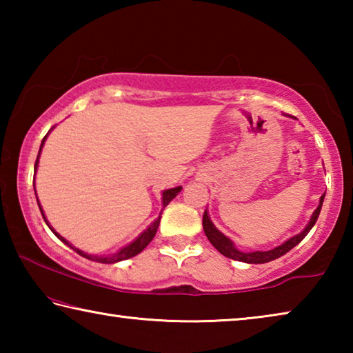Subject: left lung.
<instances>
[{
  "label": "left lung",
  "instance_id": "left-lung-1",
  "mask_svg": "<svg viewBox=\"0 0 353 353\" xmlns=\"http://www.w3.org/2000/svg\"><path fill=\"white\" fill-rule=\"evenodd\" d=\"M324 198H325V194H322L319 199V205L316 207V210L313 212L312 218H310V221H308V224L305 225V229H303L301 234L288 238V240L280 244V246L270 249V250H252V252H243V250H240L235 246V243L232 241L229 236H225L223 232H219L216 227H214L210 216H208L207 210L204 212V216H202V227H204V232L208 238V241H210L213 246L219 250V254H223L224 256H227V259H232L236 261L250 263V265H260V263L272 261V260L279 259V256L285 255L286 252H290L292 248L297 246V244L308 235V232L312 230V227L314 225L316 221H318Z\"/></svg>",
  "mask_w": 353,
  "mask_h": 353
}]
</instances>
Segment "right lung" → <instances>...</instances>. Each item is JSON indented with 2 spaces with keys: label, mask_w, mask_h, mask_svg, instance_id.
Here are the masks:
<instances>
[{
  "label": "right lung",
  "mask_w": 353,
  "mask_h": 353,
  "mask_svg": "<svg viewBox=\"0 0 353 353\" xmlns=\"http://www.w3.org/2000/svg\"><path fill=\"white\" fill-rule=\"evenodd\" d=\"M52 130V129H51ZM50 130V132H51ZM48 132V134H50ZM48 134L45 135V139L41 140V145H40V149H39V155H37V160H35V166H34V172H37V168H39V159H40V152H41V148H43V145H45V140H46V137H48ZM181 190H182V187H174V188H170V190H163V193H162V205H163V208L170 204V202L176 198V196L181 193ZM34 191H35V183H34ZM37 204H39V208H40V213H41V216H43V219H45V223H46V225L50 227V229L52 230V234H54L59 240H61L62 243H65L67 244V246H70L71 249L74 250V252H77L79 255H82V256H85V259H88V260H92V261H98V263H107V265H112V263H118V261H123V260H128V259H132V256H135L137 254H140L143 249H145L149 243L152 241V238L155 236V234H157V229H159V224H160V218L162 216H159L157 219L154 221V223L148 227L146 230H143L141 234L135 238V240L132 241V243H129L128 246H124V248H121L118 250V252H115V254H110V255H92V254H87V252H83V250H81V249H77V248H74L73 244H71L70 241H67L65 240V238L62 236V235H59L57 232L52 229L51 227V224L48 223V219H46V216H45V213H43V208H41V205H40V202H39V198H37ZM162 214V213H160Z\"/></svg>",
  "instance_id": "right-lung-1"
}]
</instances>
